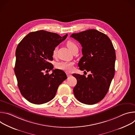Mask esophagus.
<instances>
[{
    "label": "esophagus",
    "mask_w": 135,
    "mask_h": 135,
    "mask_svg": "<svg viewBox=\"0 0 135 135\" xmlns=\"http://www.w3.org/2000/svg\"><path fill=\"white\" fill-rule=\"evenodd\" d=\"M66 74H67V76L68 78H69V77H70L71 76V74H69V73H66Z\"/></svg>",
    "instance_id": "obj_1"
}]
</instances>
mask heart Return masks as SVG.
I'll return each mask as SVG.
<instances>
[{
	"label": "heart",
	"instance_id": "obj_1",
	"mask_svg": "<svg viewBox=\"0 0 135 135\" xmlns=\"http://www.w3.org/2000/svg\"><path fill=\"white\" fill-rule=\"evenodd\" d=\"M67 46L68 48L70 50L71 52H72L75 49L78 48V45L73 41H68L67 42ZM57 49L55 47L53 51V56H55L56 54ZM74 62H67V61H61L58 63H57L56 65V67L60 69L62 71L66 72H70L74 69Z\"/></svg>",
	"mask_w": 135,
	"mask_h": 135
}]
</instances>
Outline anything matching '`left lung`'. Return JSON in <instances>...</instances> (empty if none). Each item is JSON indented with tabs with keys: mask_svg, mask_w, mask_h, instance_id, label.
I'll return each instance as SVG.
<instances>
[{
	"mask_svg": "<svg viewBox=\"0 0 135 135\" xmlns=\"http://www.w3.org/2000/svg\"><path fill=\"white\" fill-rule=\"evenodd\" d=\"M70 37L82 47L80 69L91 72L87 78L73 74L78 81L73 89L74 95L82 103L95 104L105 97L114 76L115 49L109 37L95 29L73 33Z\"/></svg>",
	"mask_w": 135,
	"mask_h": 135,
	"instance_id": "1",
	"label": "left lung"
}]
</instances>
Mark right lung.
I'll return each instance as SVG.
<instances>
[{
  "label": "right lung",
  "instance_id": "add662e5",
  "mask_svg": "<svg viewBox=\"0 0 135 135\" xmlns=\"http://www.w3.org/2000/svg\"><path fill=\"white\" fill-rule=\"evenodd\" d=\"M67 34L39 30L25 36L16 47L14 72L23 97L34 104H42L53 99L57 88L67 79L66 73L53 69L51 74L44 72L53 69V51L64 41Z\"/></svg>",
  "mask_w": 135,
  "mask_h": 135
}]
</instances>
